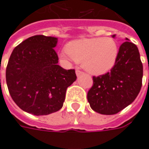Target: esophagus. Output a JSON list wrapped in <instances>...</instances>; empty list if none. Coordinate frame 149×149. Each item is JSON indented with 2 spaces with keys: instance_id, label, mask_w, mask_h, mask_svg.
Segmentation results:
<instances>
[{
  "instance_id": "esophagus-1",
  "label": "esophagus",
  "mask_w": 149,
  "mask_h": 149,
  "mask_svg": "<svg viewBox=\"0 0 149 149\" xmlns=\"http://www.w3.org/2000/svg\"><path fill=\"white\" fill-rule=\"evenodd\" d=\"M83 73V72L82 71H81V70L79 69H77L76 70V74H77V76H80V75H81Z\"/></svg>"
}]
</instances>
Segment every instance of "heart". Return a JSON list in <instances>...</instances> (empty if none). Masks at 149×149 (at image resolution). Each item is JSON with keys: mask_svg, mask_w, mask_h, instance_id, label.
<instances>
[{"mask_svg": "<svg viewBox=\"0 0 149 149\" xmlns=\"http://www.w3.org/2000/svg\"><path fill=\"white\" fill-rule=\"evenodd\" d=\"M61 57L68 61L82 63L91 74H104L116 64L119 49L116 40L110 37L82 39L67 45Z\"/></svg>", "mask_w": 149, "mask_h": 149, "instance_id": "b5f03b06", "label": "heart"}]
</instances>
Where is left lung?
I'll return each mask as SVG.
<instances>
[{"instance_id":"8db88e82","label":"left lung","mask_w":149,"mask_h":149,"mask_svg":"<svg viewBox=\"0 0 149 149\" xmlns=\"http://www.w3.org/2000/svg\"><path fill=\"white\" fill-rule=\"evenodd\" d=\"M142 78L139 49L134 44L125 41L120 47L110 72L93 77V85L87 93L91 108L102 115L117 114L135 100L141 89Z\"/></svg>"}]
</instances>
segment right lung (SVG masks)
I'll return each instance as SVG.
<instances>
[{
  "label": "right lung",
  "instance_id": "1",
  "mask_svg": "<svg viewBox=\"0 0 149 149\" xmlns=\"http://www.w3.org/2000/svg\"><path fill=\"white\" fill-rule=\"evenodd\" d=\"M58 39L34 35L14 49L6 78L10 95L25 112L45 116L63 105L67 88L77 79L74 69L58 65Z\"/></svg>",
  "mask_w": 149,
  "mask_h": 149
}]
</instances>
